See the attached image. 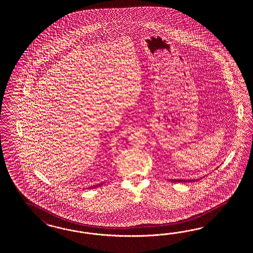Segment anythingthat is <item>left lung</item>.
I'll list each match as a JSON object with an SVG mask.
<instances>
[{"label": "left lung", "instance_id": "8db88e82", "mask_svg": "<svg viewBox=\"0 0 253 253\" xmlns=\"http://www.w3.org/2000/svg\"><path fill=\"white\" fill-rule=\"evenodd\" d=\"M203 178V177H202ZM200 179H188V180H183V179H181V180H178V179H170L169 181L170 182H174V183H191V182H196V181H199Z\"/></svg>", "mask_w": 253, "mask_h": 253}]
</instances>
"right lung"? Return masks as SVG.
<instances>
[{"label":"right lung","instance_id":"right-lung-1","mask_svg":"<svg viewBox=\"0 0 253 253\" xmlns=\"http://www.w3.org/2000/svg\"><path fill=\"white\" fill-rule=\"evenodd\" d=\"M99 185H100V184H97V185H93V186H91V187H89V188H90V189H92V188H94V187H98V186H99Z\"/></svg>","mask_w":253,"mask_h":253}]
</instances>
